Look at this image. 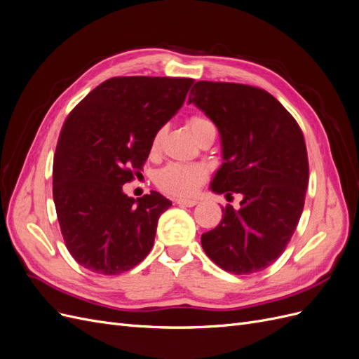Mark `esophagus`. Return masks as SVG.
<instances>
[{"label": "esophagus", "instance_id": "1", "mask_svg": "<svg viewBox=\"0 0 359 359\" xmlns=\"http://www.w3.org/2000/svg\"><path fill=\"white\" fill-rule=\"evenodd\" d=\"M177 203L181 205V206H187V208H191V206L198 203V201H194V199H177Z\"/></svg>", "mask_w": 359, "mask_h": 359}]
</instances>
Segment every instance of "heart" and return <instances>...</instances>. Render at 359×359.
I'll return each mask as SVG.
<instances>
[{"label":"heart","mask_w":359,"mask_h":359,"mask_svg":"<svg viewBox=\"0 0 359 359\" xmlns=\"http://www.w3.org/2000/svg\"><path fill=\"white\" fill-rule=\"evenodd\" d=\"M190 128L198 137L203 130L212 127V123L208 118L194 115L190 118ZM161 142V132H157L151 140V153H157ZM206 178V169L202 165H194V163H169L165 168H161L157 175L156 182L160 189L165 191L175 194V196H191L202 186Z\"/></svg>","instance_id":"1"}]
</instances>
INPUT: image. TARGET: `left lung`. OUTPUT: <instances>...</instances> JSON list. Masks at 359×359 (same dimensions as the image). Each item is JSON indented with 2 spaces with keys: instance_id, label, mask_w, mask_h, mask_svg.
Instances as JSON below:
<instances>
[{
  "instance_id": "1",
  "label": "left lung",
  "mask_w": 359,
  "mask_h": 359,
  "mask_svg": "<svg viewBox=\"0 0 359 359\" xmlns=\"http://www.w3.org/2000/svg\"><path fill=\"white\" fill-rule=\"evenodd\" d=\"M189 103L219 128L223 163L214 193H241V208H223L202 235L205 253L233 274L274 264L295 232L309 186V158L298 123L276 97L256 86L199 81Z\"/></svg>"
}]
</instances>
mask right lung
Wrapping results in <instances>:
<instances>
[{"instance_id": "add662e5", "label": "right lung", "mask_w": 359, "mask_h": 359, "mask_svg": "<svg viewBox=\"0 0 359 359\" xmlns=\"http://www.w3.org/2000/svg\"><path fill=\"white\" fill-rule=\"evenodd\" d=\"M193 79L126 76L100 83L62 126L53 157V202L64 243L103 276L132 269L153 248L172 202L157 191L128 198L151 140L186 100Z\"/></svg>"}]
</instances>
